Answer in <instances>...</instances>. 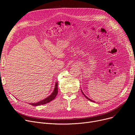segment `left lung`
Returning a JSON list of instances; mask_svg holds the SVG:
<instances>
[{"instance_id": "left-lung-1", "label": "left lung", "mask_w": 135, "mask_h": 135, "mask_svg": "<svg viewBox=\"0 0 135 135\" xmlns=\"http://www.w3.org/2000/svg\"><path fill=\"white\" fill-rule=\"evenodd\" d=\"M81 92H82V93H83V95H84V96H85V98H87V99H88V100H90V101H91V102H94V101H93V100H91V99H89V98H88V97H86V95H84V93H83V91H82V90H81Z\"/></svg>"}]
</instances>
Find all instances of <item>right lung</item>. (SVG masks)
Masks as SVG:
<instances>
[{"label": "right lung", "instance_id": "right-lung-1", "mask_svg": "<svg viewBox=\"0 0 135 135\" xmlns=\"http://www.w3.org/2000/svg\"><path fill=\"white\" fill-rule=\"evenodd\" d=\"M57 85H58V83L57 82L56 83L54 90V91H53V93H52L51 95H50L49 97H48L47 98H46V99H45L42 100H41L39 102H37V103H30V104H31V105H33V106H37V105H43V104H46V103H48L49 102L55 98L56 97V95L58 93Z\"/></svg>", "mask_w": 135, "mask_h": 135}]
</instances>
